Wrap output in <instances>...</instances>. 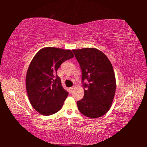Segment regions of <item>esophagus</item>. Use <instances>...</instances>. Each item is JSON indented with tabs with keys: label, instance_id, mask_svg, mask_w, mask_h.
Listing matches in <instances>:
<instances>
[{
	"label": "esophagus",
	"instance_id": "obj_1",
	"mask_svg": "<svg viewBox=\"0 0 147 147\" xmlns=\"http://www.w3.org/2000/svg\"><path fill=\"white\" fill-rule=\"evenodd\" d=\"M74 89V87H70V88H69V91L71 93L72 92H73V90Z\"/></svg>",
	"mask_w": 147,
	"mask_h": 147
}]
</instances>
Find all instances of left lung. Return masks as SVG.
I'll list each match as a JSON object with an SVG mask.
<instances>
[{
    "label": "left lung",
    "mask_w": 147,
    "mask_h": 147,
    "mask_svg": "<svg viewBox=\"0 0 147 147\" xmlns=\"http://www.w3.org/2000/svg\"><path fill=\"white\" fill-rule=\"evenodd\" d=\"M73 52L82 71L85 93L83 98L77 102L78 108L86 117H102L110 109L116 88L112 64L104 53L95 48L73 50ZM85 79L89 81L88 84L84 83Z\"/></svg>",
    "instance_id": "8db88e82"
}]
</instances>
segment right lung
Masks as SVG:
<instances>
[{
  "instance_id": "obj_1",
  "label": "right lung",
  "mask_w": 147,
  "mask_h": 147,
  "mask_svg": "<svg viewBox=\"0 0 147 147\" xmlns=\"http://www.w3.org/2000/svg\"><path fill=\"white\" fill-rule=\"evenodd\" d=\"M70 50L45 47L34 56L28 69L26 88L32 107L50 115L62 108L68 92L62 86L57 71L62 62L73 58Z\"/></svg>"
}]
</instances>
